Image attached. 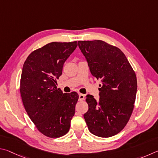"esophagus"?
I'll list each match as a JSON object with an SVG mask.
<instances>
[{
  "mask_svg": "<svg viewBox=\"0 0 158 158\" xmlns=\"http://www.w3.org/2000/svg\"><path fill=\"white\" fill-rule=\"evenodd\" d=\"M85 99V95L82 94H79V100L80 101H83Z\"/></svg>",
  "mask_w": 158,
  "mask_h": 158,
  "instance_id": "1",
  "label": "esophagus"
}]
</instances>
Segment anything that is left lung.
Wrapping results in <instances>:
<instances>
[{
	"label": "left lung",
	"mask_w": 158,
	"mask_h": 158,
	"mask_svg": "<svg viewBox=\"0 0 158 158\" xmlns=\"http://www.w3.org/2000/svg\"><path fill=\"white\" fill-rule=\"evenodd\" d=\"M78 46L92 76L100 79L98 100L87 95L84 114L88 129L100 137L118 134L128 122L134 109L137 77L121 50L102 40L79 41Z\"/></svg>",
	"instance_id": "1"
}]
</instances>
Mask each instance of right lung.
Listing matches in <instances>:
<instances>
[{
  "label": "right lung",
  "mask_w": 158,
  "mask_h": 158,
  "mask_svg": "<svg viewBox=\"0 0 158 158\" xmlns=\"http://www.w3.org/2000/svg\"><path fill=\"white\" fill-rule=\"evenodd\" d=\"M77 46V41L49 43L32 51L24 62L20 81L23 106L38 131L48 137L67 133L75 114L78 94L62 93L56 81Z\"/></svg>",
  "instance_id": "1"
}]
</instances>
